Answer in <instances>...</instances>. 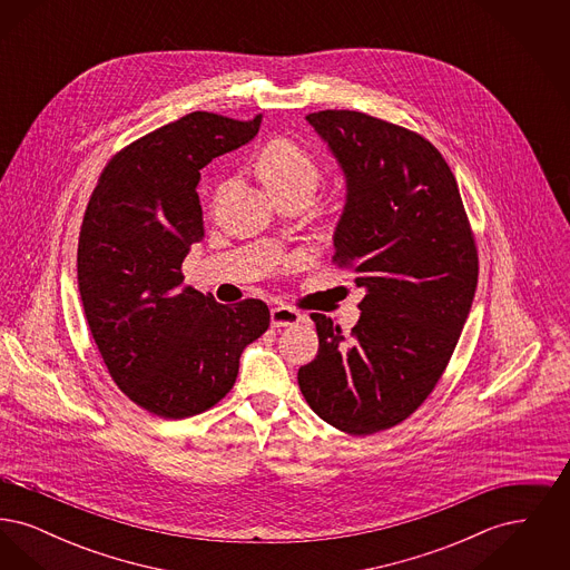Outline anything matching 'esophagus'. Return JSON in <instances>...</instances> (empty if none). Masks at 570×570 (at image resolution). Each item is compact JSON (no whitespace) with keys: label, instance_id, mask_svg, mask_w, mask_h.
I'll return each instance as SVG.
<instances>
[{"label":"esophagus","instance_id":"esophagus-1","mask_svg":"<svg viewBox=\"0 0 570 570\" xmlns=\"http://www.w3.org/2000/svg\"><path fill=\"white\" fill-rule=\"evenodd\" d=\"M303 321V316L298 314L295 307L288 305H277L272 309V325L273 326H295Z\"/></svg>","mask_w":570,"mask_h":570}]
</instances>
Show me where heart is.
<instances>
[{
    "label": "heart",
    "mask_w": 570,
    "mask_h": 570,
    "mask_svg": "<svg viewBox=\"0 0 570 570\" xmlns=\"http://www.w3.org/2000/svg\"><path fill=\"white\" fill-rule=\"evenodd\" d=\"M256 168L265 186L275 196L293 191H305L312 196L321 179V164L316 156L307 147L286 136L273 138L272 142L263 147Z\"/></svg>",
    "instance_id": "b5f03b06"
}]
</instances>
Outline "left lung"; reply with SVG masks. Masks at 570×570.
Returning <instances> with one entry per match:
<instances>
[{
    "label": "left lung",
    "mask_w": 570,
    "mask_h": 570,
    "mask_svg": "<svg viewBox=\"0 0 570 570\" xmlns=\"http://www.w3.org/2000/svg\"><path fill=\"white\" fill-rule=\"evenodd\" d=\"M307 121L348 184L333 263L367 295L351 333L312 314L318 354L298 370V389L335 430L376 434L406 421L442 379L476 291L479 249L455 175L425 136L358 110Z\"/></svg>",
    "instance_id": "obj_1"
}]
</instances>
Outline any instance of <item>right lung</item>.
Masks as SVG:
<instances>
[{"mask_svg":"<svg viewBox=\"0 0 570 570\" xmlns=\"http://www.w3.org/2000/svg\"><path fill=\"white\" fill-rule=\"evenodd\" d=\"M263 115L194 110L119 149L89 196L77 252L82 309L112 382L160 419H188L233 389L272 323L265 301L222 305L184 284L205 237L200 168L252 140Z\"/></svg>","mask_w":570,"mask_h":570,"instance_id":"add662e5","label":"right lung"}]
</instances>
